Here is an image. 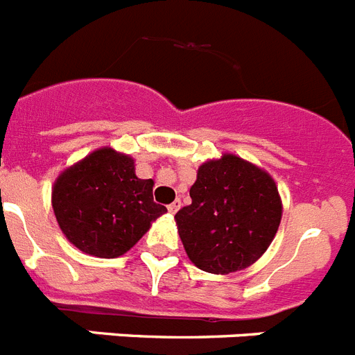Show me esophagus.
Segmentation results:
<instances>
[{
	"instance_id": "1",
	"label": "esophagus",
	"mask_w": 355,
	"mask_h": 355,
	"mask_svg": "<svg viewBox=\"0 0 355 355\" xmlns=\"http://www.w3.org/2000/svg\"><path fill=\"white\" fill-rule=\"evenodd\" d=\"M166 208H168V211H171V214H175V211L181 208V201H180V199H175V201L171 202V205H168Z\"/></svg>"
}]
</instances>
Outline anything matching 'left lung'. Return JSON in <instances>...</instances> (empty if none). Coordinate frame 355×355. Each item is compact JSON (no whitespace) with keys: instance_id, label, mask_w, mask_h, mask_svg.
I'll list each match as a JSON object with an SVG mask.
<instances>
[{"instance_id":"8db88e82","label":"left lung","mask_w":355,"mask_h":355,"mask_svg":"<svg viewBox=\"0 0 355 355\" xmlns=\"http://www.w3.org/2000/svg\"><path fill=\"white\" fill-rule=\"evenodd\" d=\"M190 198L175 214L180 237L193 264L215 275L241 271L260 259L282 219L271 175L233 154L199 166Z\"/></svg>"}]
</instances>
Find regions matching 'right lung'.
Returning <instances> with one entry per match:
<instances>
[{
  "mask_svg": "<svg viewBox=\"0 0 355 355\" xmlns=\"http://www.w3.org/2000/svg\"><path fill=\"white\" fill-rule=\"evenodd\" d=\"M153 184L135 174L131 157L100 148L59 175L51 205L71 244L93 257L114 259L166 211L154 201Z\"/></svg>",
  "mask_w": 355,
  "mask_h": 355,
  "instance_id": "1",
  "label": "right lung"
}]
</instances>
